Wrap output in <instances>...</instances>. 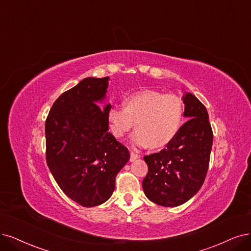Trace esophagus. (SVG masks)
I'll return each mask as SVG.
<instances>
[{"label":"esophagus","instance_id":"34e87169","mask_svg":"<svg viewBox=\"0 0 251 251\" xmlns=\"http://www.w3.org/2000/svg\"><path fill=\"white\" fill-rule=\"evenodd\" d=\"M138 158V155L132 151H130V161H134L135 159Z\"/></svg>","mask_w":251,"mask_h":251}]
</instances>
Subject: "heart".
I'll return each instance as SVG.
<instances>
[{"label":"heart","mask_w":251,"mask_h":251,"mask_svg":"<svg viewBox=\"0 0 251 251\" xmlns=\"http://www.w3.org/2000/svg\"><path fill=\"white\" fill-rule=\"evenodd\" d=\"M183 116L184 103L178 95L143 90L127 96L124 108L110 106L106 121L110 133L117 138L130 131L135 122L137 130L132 135V143L137 147L159 148L177 135Z\"/></svg>","instance_id":"b5f03b06"}]
</instances>
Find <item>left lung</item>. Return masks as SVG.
<instances>
[{
	"instance_id": "obj_1",
	"label": "left lung",
	"mask_w": 251,
	"mask_h": 251,
	"mask_svg": "<svg viewBox=\"0 0 251 251\" xmlns=\"http://www.w3.org/2000/svg\"><path fill=\"white\" fill-rule=\"evenodd\" d=\"M188 118L159 153L146 155L148 174L143 189L151 201L163 207L186 202L201 187L207 176L213 144L208 111L191 93L183 97Z\"/></svg>"
}]
</instances>
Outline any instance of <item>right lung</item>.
Here are the masks:
<instances>
[{"label": "right lung", "instance_id": "1", "mask_svg": "<svg viewBox=\"0 0 251 251\" xmlns=\"http://www.w3.org/2000/svg\"><path fill=\"white\" fill-rule=\"evenodd\" d=\"M108 77H87L54 101L45 121L46 163L59 187L82 207L106 201L117 174L129 160L127 148L108 132Z\"/></svg>", "mask_w": 251, "mask_h": 251}]
</instances>
